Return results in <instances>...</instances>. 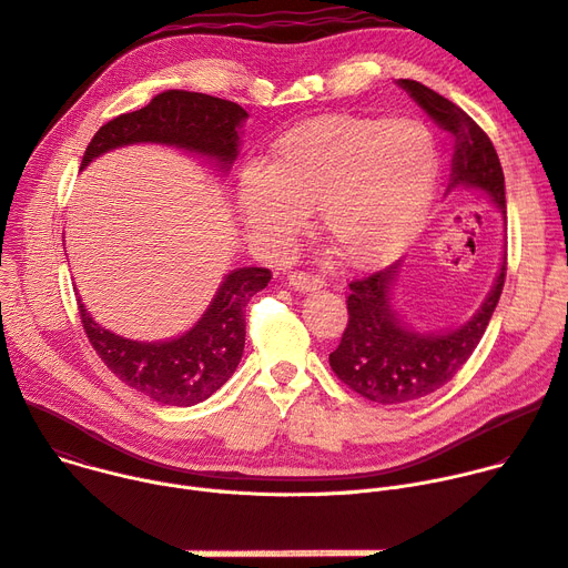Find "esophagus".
I'll use <instances>...</instances> for the list:
<instances>
[{"instance_id":"obj_1","label":"esophagus","mask_w":568,"mask_h":568,"mask_svg":"<svg viewBox=\"0 0 568 568\" xmlns=\"http://www.w3.org/2000/svg\"><path fill=\"white\" fill-rule=\"evenodd\" d=\"M288 286L300 293H310V291L323 288V280L307 275V273H293V275H288Z\"/></svg>"}]
</instances>
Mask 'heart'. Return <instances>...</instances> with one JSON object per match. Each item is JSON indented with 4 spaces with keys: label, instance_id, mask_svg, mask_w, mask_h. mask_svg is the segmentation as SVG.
Returning <instances> with one entry per match:
<instances>
[{
    "label": "heart",
    "instance_id": "b5f03b06",
    "mask_svg": "<svg viewBox=\"0 0 568 568\" xmlns=\"http://www.w3.org/2000/svg\"><path fill=\"white\" fill-rule=\"evenodd\" d=\"M439 180V150L414 120L323 115L273 145L271 165L247 163L239 206L266 247L280 250L316 209L318 227L351 266L405 252L425 227Z\"/></svg>",
    "mask_w": 568,
    "mask_h": 568
}]
</instances>
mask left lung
Returning <instances> with one entry per match:
<instances>
[{
  "label": "left lung",
  "instance_id": "obj_1",
  "mask_svg": "<svg viewBox=\"0 0 568 568\" xmlns=\"http://www.w3.org/2000/svg\"><path fill=\"white\" fill-rule=\"evenodd\" d=\"M400 85L455 139L446 197L466 189L496 206L507 223L505 174L489 136L468 113L427 85L414 79H400ZM503 243L494 286L475 314L455 327L423 332L403 318L394 302L403 261L353 282L347 295L351 318L338 347L329 355L336 377L379 405L414 403L450 382L473 355L496 312L507 271V241Z\"/></svg>",
  "mask_w": 568,
  "mask_h": 568
}]
</instances>
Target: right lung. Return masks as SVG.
Masks as SVG:
<instances>
[{
    "mask_svg": "<svg viewBox=\"0 0 568 568\" xmlns=\"http://www.w3.org/2000/svg\"><path fill=\"white\" fill-rule=\"evenodd\" d=\"M247 111L236 102L191 91H163L148 106L100 126L81 159L126 145H165L200 156L227 174L239 156ZM271 282L268 268L230 271L202 316L182 334L163 341H134L100 325L79 293L85 334L102 362L139 394L168 407H193L211 398L236 371L245 347V307Z\"/></svg>",
    "mask_w": 568,
    "mask_h": 568,
    "instance_id": "right-lung-1",
    "label": "right lung"
}]
</instances>
